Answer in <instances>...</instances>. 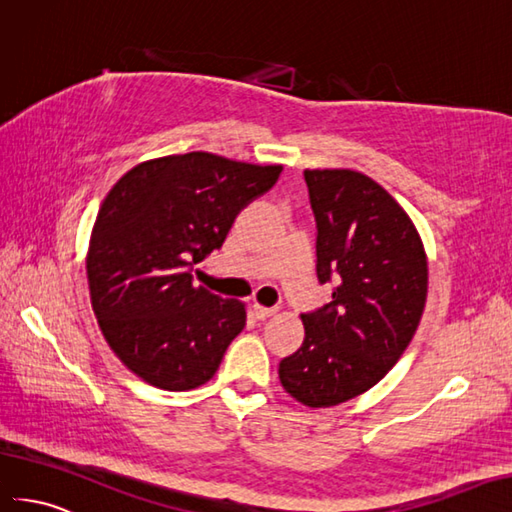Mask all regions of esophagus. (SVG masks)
Listing matches in <instances>:
<instances>
[{"mask_svg":"<svg viewBox=\"0 0 512 512\" xmlns=\"http://www.w3.org/2000/svg\"><path fill=\"white\" fill-rule=\"evenodd\" d=\"M274 313H276V309H268V306H259V304L253 306V315H255L257 319H268V317H272Z\"/></svg>","mask_w":512,"mask_h":512,"instance_id":"1","label":"esophagus"}]
</instances>
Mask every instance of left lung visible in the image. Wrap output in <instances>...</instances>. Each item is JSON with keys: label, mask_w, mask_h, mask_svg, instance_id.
Segmentation results:
<instances>
[{"label": "left lung", "mask_w": 512, "mask_h": 512, "mask_svg": "<svg viewBox=\"0 0 512 512\" xmlns=\"http://www.w3.org/2000/svg\"><path fill=\"white\" fill-rule=\"evenodd\" d=\"M315 272L332 300L302 313L304 341L283 358V388L309 407L373 388L410 345L427 302V255L410 216L382 186L349 169H306Z\"/></svg>", "instance_id": "1"}]
</instances>
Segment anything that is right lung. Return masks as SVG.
Listing matches in <instances>:
<instances>
[{
  "instance_id": "obj_1",
  "label": "right lung",
  "mask_w": 512,
  "mask_h": 512,
  "mask_svg": "<svg viewBox=\"0 0 512 512\" xmlns=\"http://www.w3.org/2000/svg\"><path fill=\"white\" fill-rule=\"evenodd\" d=\"M281 171L188 152L133 167L102 201L87 253L92 309L115 356L143 382L191 390L218 371L246 311L197 287L193 264L223 246L236 216Z\"/></svg>"
}]
</instances>
